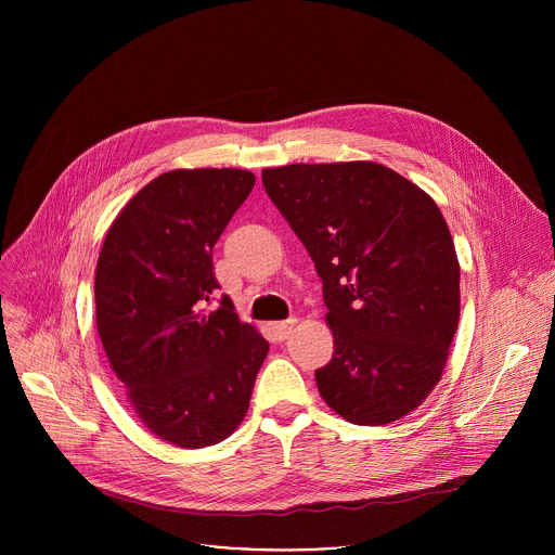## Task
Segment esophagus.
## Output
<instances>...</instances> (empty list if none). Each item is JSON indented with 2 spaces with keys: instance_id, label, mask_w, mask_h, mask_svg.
<instances>
[{
  "instance_id": "34e87169",
  "label": "esophagus",
  "mask_w": 555,
  "mask_h": 555,
  "mask_svg": "<svg viewBox=\"0 0 555 555\" xmlns=\"http://www.w3.org/2000/svg\"><path fill=\"white\" fill-rule=\"evenodd\" d=\"M294 325H296V319H292V321H283V323H274V325H272V332H274L276 340H285V338L292 334Z\"/></svg>"
}]
</instances>
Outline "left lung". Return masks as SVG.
<instances>
[{
    "instance_id": "obj_1",
    "label": "left lung",
    "mask_w": 555,
    "mask_h": 555,
    "mask_svg": "<svg viewBox=\"0 0 555 555\" xmlns=\"http://www.w3.org/2000/svg\"><path fill=\"white\" fill-rule=\"evenodd\" d=\"M261 180L323 279L336 349L315 371L321 398L358 426L413 413L441 379L461 305L435 199L362 160L263 169Z\"/></svg>"
}]
</instances>
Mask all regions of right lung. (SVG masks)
<instances>
[{
  "mask_svg": "<svg viewBox=\"0 0 555 555\" xmlns=\"http://www.w3.org/2000/svg\"><path fill=\"white\" fill-rule=\"evenodd\" d=\"M255 186L242 169H176L140 189L107 230L96 327L127 402L155 437L206 448L248 413L268 340L217 294L212 246Z\"/></svg>",
  "mask_w": 555,
  "mask_h": 555,
  "instance_id": "1",
  "label": "right lung"
}]
</instances>
